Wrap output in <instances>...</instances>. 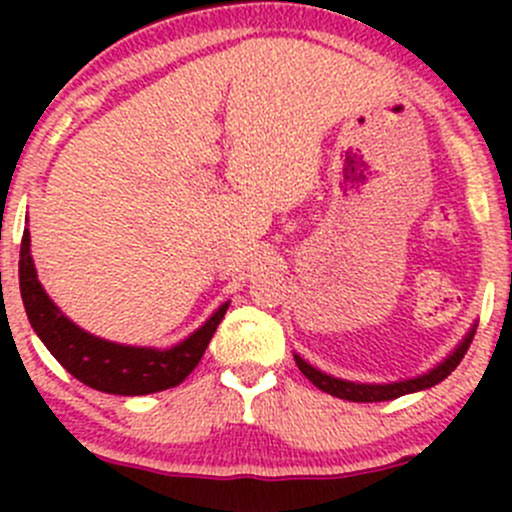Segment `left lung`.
<instances>
[{
	"label": "left lung",
	"instance_id": "1",
	"mask_svg": "<svg viewBox=\"0 0 512 512\" xmlns=\"http://www.w3.org/2000/svg\"><path fill=\"white\" fill-rule=\"evenodd\" d=\"M473 334H476V324L471 327V332L461 339L456 349L446 356L443 361H438L433 369H428L426 374H418L414 379H401V381H389V384H361V381H347V379H337L332 374H324V371L314 369L312 364L302 359L299 354H294V361H297L299 371L312 381L317 389L327 391V394L337 396V399H347V401H356V404H374V401H391L399 399V396L406 394H416V391L431 389V386L441 384L458 364H461L463 354L468 352L473 342Z\"/></svg>",
	"mask_w": 512,
	"mask_h": 512
}]
</instances>
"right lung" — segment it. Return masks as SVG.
I'll list each match as a JSON object with an SVG mask.
<instances>
[{
	"mask_svg": "<svg viewBox=\"0 0 512 512\" xmlns=\"http://www.w3.org/2000/svg\"><path fill=\"white\" fill-rule=\"evenodd\" d=\"M32 237L24 230L19 250V289L27 317L36 337L54 354V359L74 379L103 394L146 396L178 386L198 366L213 339L215 329L223 322L230 302L220 304L203 322V327L168 349L131 347V344L108 342L71 322L46 294L36 277L32 260Z\"/></svg>",
	"mask_w": 512,
	"mask_h": 512,
	"instance_id": "add662e5",
	"label": "right lung"
}]
</instances>
